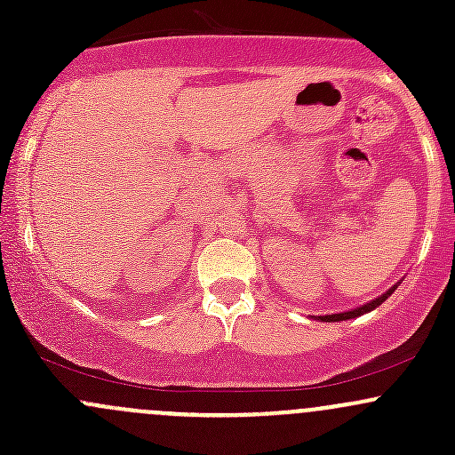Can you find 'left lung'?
Here are the masks:
<instances>
[{"label": "left lung", "mask_w": 455, "mask_h": 455, "mask_svg": "<svg viewBox=\"0 0 455 455\" xmlns=\"http://www.w3.org/2000/svg\"><path fill=\"white\" fill-rule=\"evenodd\" d=\"M396 291V286L394 288H389L387 292H385V295H380L379 299H374V301H370V304H365V306H361V308H356V310H350V313H339V315H325V316H319L321 321H343V319H355V316H361V315H365V313H370V310H374L376 306H380L383 304L385 299H387L389 295H392V292Z\"/></svg>", "instance_id": "1"}]
</instances>
